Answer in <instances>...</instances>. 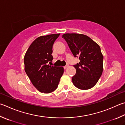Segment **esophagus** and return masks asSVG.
Returning <instances> with one entry per match:
<instances>
[{
  "instance_id": "esophagus-1",
  "label": "esophagus",
  "mask_w": 125,
  "mask_h": 125,
  "mask_svg": "<svg viewBox=\"0 0 125 125\" xmlns=\"http://www.w3.org/2000/svg\"><path fill=\"white\" fill-rule=\"evenodd\" d=\"M68 67H69V64H67V65H65V66L64 67V69H67V68Z\"/></svg>"
}]
</instances>
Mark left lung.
Wrapping results in <instances>:
<instances>
[{
    "label": "left lung",
    "mask_w": 125,
    "mask_h": 125,
    "mask_svg": "<svg viewBox=\"0 0 125 125\" xmlns=\"http://www.w3.org/2000/svg\"><path fill=\"white\" fill-rule=\"evenodd\" d=\"M75 57L80 62L74 65L76 74L73 76L74 86L81 90H88L96 84L103 69V56L99 45L87 35L66 33L62 35Z\"/></svg>",
    "instance_id": "8db88e82"
}]
</instances>
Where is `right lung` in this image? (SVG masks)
Returning <instances> with one entry per match:
<instances>
[{
	"mask_svg": "<svg viewBox=\"0 0 125 125\" xmlns=\"http://www.w3.org/2000/svg\"><path fill=\"white\" fill-rule=\"evenodd\" d=\"M60 34L37 38L27 50L24 57V70L31 83L40 92L49 94L58 87L64 72L62 67L50 65L53 60L52 46Z\"/></svg>",
	"mask_w": 125,
	"mask_h": 125,
	"instance_id": "right-lung-1",
	"label": "right lung"
}]
</instances>
